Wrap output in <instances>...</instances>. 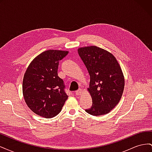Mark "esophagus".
Masks as SVG:
<instances>
[{
    "label": "esophagus",
    "mask_w": 152,
    "mask_h": 152,
    "mask_svg": "<svg viewBox=\"0 0 152 152\" xmlns=\"http://www.w3.org/2000/svg\"><path fill=\"white\" fill-rule=\"evenodd\" d=\"M82 89H79V90H77L76 92H75V94H76V95H80L82 93Z\"/></svg>",
    "instance_id": "1"
}]
</instances>
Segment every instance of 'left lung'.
<instances>
[{
  "mask_svg": "<svg viewBox=\"0 0 152 152\" xmlns=\"http://www.w3.org/2000/svg\"><path fill=\"white\" fill-rule=\"evenodd\" d=\"M90 75L93 104L86 112L94 116L108 113L118 103L125 85L121 67L113 55L95 45L78 49Z\"/></svg>",
  "mask_w": 152,
  "mask_h": 152,
  "instance_id": "left-lung-1",
  "label": "left lung"
}]
</instances>
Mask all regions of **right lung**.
Instances as JSON below:
<instances>
[{"mask_svg": "<svg viewBox=\"0 0 152 152\" xmlns=\"http://www.w3.org/2000/svg\"><path fill=\"white\" fill-rule=\"evenodd\" d=\"M67 50L50 49L36 56L26 68L23 80V94L28 108L46 118L61 111L68 96L63 80L58 75L59 62Z\"/></svg>", "mask_w": 152, "mask_h": 152, "instance_id": "add662e5", "label": "right lung"}]
</instances>
